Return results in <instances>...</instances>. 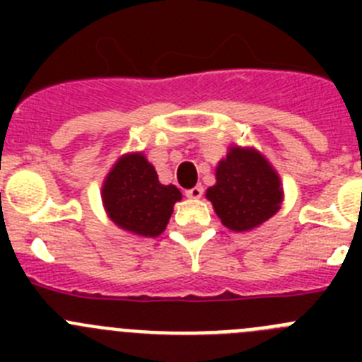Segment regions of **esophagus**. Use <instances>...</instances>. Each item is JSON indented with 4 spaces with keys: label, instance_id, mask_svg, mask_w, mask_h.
Listing matches in <instances>:
<instances>
[{
    "label": "esophagus",
    "instance_id": "1",
    "mask_svg": "<svg viewBox=\"0 0 362 362\" xmlns=\"http://www.w3.org/2000/svg\"><path fill=\"white\" fill-rule=\"evenodd\" d=\"M185 194H187V197H190V199H199V197L203 196V187H201V185H197V187H194V188H188Z\"/></svg>",
    "mask_w": 362,
    "mask_h": 362
}]
</instances>
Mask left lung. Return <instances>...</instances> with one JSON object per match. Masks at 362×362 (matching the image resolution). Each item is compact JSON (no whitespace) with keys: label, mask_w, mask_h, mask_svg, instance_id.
<instances>
[{"label":"left lung","mask_w":362,"mask_h":362,"mask_svg":"<svg viewBox=\"0 0 362 362\" xmlns=\"http://www.w3.org/2000/svg\"><path fill=\"white\" fill-rule=\"evenodd\" d=\"M226 228L246 232L279 210L283 187L274 166L254 148L232 146L216 168V185L206 190Z\"/></svg>","instance_id":"left-lung-1"}]
</instances>
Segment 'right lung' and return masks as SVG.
Here are the masks:
<instances>
[{"label": "right lung", "mask_w": 362, "mask_h": 362, "mask_svg": "<svg viewBox=\"0 0 362 362\" xmlns=\"http://www.w3.org/2000/svg\"><path fill=\"white\" fill-rule=\"evenodd\" d=\"M105 210L121 230L156 238L168 225L181 192L161 185L158 172L141 152L127 153L112 166L101 190Z\"/></svg>", "instance_id": "add662e5"}]
</instances>
